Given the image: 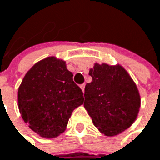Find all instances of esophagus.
I'll return each instance as SVG.
<instances>
[{"mask_svg":"<svg viewBox=\"0 0 160 160\" xmlns=\"http://www.w3.org/2000/svg\"><path fill=\"white\" fill-rule=\"evenodd\" d=\"M85 86H86L85 84H82V85H80V88H81V89H82V91H83V92L85 91Z\"/></svg>","mask_w":160,"mask_h":160,"instance_id":"1","label":"esophagus"}]
</instances>
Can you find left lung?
Returning a JSON list of instances; mask_svg holds the SVG:
<instances>
[{
	"instance_id": "obj_1",
	"label": "left lung",
	"mask_w": 160,
	"mask_h": 160,
	"mask_svg": "<svg viewBox=\"0 0 160 160\" xmlns=\"http://www.w3.org/2000/svg\"><path fill=\"white\" fill-rule=\"evenodd\" d=\"M84 106L102 133L115 136L136 119L141 100L136 85L121 66L96 63L88 73Z\"/></svg>"
}]
</instances>
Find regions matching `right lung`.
Listing matches in <instances>:
<instances>
[{
    "label": "right lung",
    "mask_w": 160,
    "mask_h": 160,
    "mask_svg": "<svg viewBox=\"0 0 160 160\" xmlns=\"http://www.w3.org/2000/svg\"><path fill=\"white\" fill-rule=\"evenodd\" d=\"M72 76L65 61L54 57L37 62L24 76L18 95L19 112L42 137L62 133L72 111L84 103L83 91Z\"/></svg>",
    "instance_id": "1"
}]
</instances>
